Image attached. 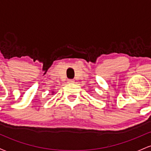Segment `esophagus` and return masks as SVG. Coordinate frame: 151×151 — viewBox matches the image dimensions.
Returning a JSON list of instances; mask_svg holds the SVG:
<instances>
[{
	"label": "esophagus",
	"instance_id": "1",
	"mask_svg": "<svg viewBox=\"0 0 151 151\" xmlns=\"http://www.w3.org/2000/svg\"><path fill=\"white\" fill-rule=\"evenodd\" d=\"M67 82H68V83H74V79H68Z\"/></svg>",
	"mask_w": 151,
	"mask_h": 151
}]
</instances>
